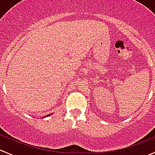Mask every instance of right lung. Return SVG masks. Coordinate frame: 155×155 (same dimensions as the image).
I'll return each mask as SVG.
<instances>
[{
  "mask_svg": "<svg viewBox=\"0 0 155 155\" xmlns=\"http://www.w3.org/2000/svg\"><path fill=\"white\" fill-rule=\"evenodd\" d=\"M51 114H48V115H46L45 117H43V118H45V117H49V116H51Z\"/></svg>",
  "mask_w": 155,
  "mask_h": 155,
  "instance_id": "obj_1",
  "label": "right lung"
}]
</instances>
